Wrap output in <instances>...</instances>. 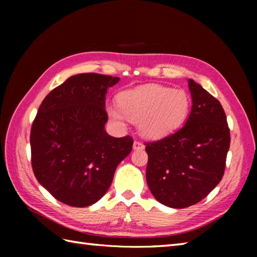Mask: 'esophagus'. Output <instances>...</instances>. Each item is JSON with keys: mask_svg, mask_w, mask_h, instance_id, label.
Listing matches in <instances>:
<instances>
[{"mask_svg": "<svg viewBox=\"0 0 257 257\" xmlns=\"http://www.w3.org/2000/svg\"><path fill=\"white\" fill-rule=\"evenodd\" d=\"M133 148H134V150H143V149H145V145L139 143V141H134Z\"/></svg>", "mask_w": 257, "mask_h": 257, "instance_id": "1", "label": "esophagus"}]
</instances>
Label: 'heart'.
Wrapping results in <instances>:
<instances>
[{
  "label": "heart",
  "mask_w": 257,
  "mask_h": 257,
  "mask_svg": "<svg viewBox=\"0 0 257 257\" xmlns=\"http://www.w3.org/2000/svg\"><path fill=\"white\" fill-rule=\"evenodd\" d=\"M117 106H108L109 117L118 123L127 120L138 124L140 135L158 140L176 133L187 121L191 99L183 89L147 84L124 90L118 96Z\"/></svg>",
  "instance_id": "obj_1"
}]
</instances>
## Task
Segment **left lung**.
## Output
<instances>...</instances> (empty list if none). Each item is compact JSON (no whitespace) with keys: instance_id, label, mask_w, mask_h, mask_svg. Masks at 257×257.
Instances as JSON below:
<instances>
[{"instance_id":"1","label":"left lung","mask_w":257,"mask_h":257,"mask_svg":"<svg viewBox=\"0 0 257 257\" xmlns=\"http://www.w3.org/2000/svg\"><path fill=\"white\" fill-rule=\"evenodd\" d=\"M192 107L183 127L147 144L146 178L161 204L183 209L198 203L223 177L230 129L220 101L193 79H188Z\"/></svg>"}]
</instances>
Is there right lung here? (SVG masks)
I'll return each mask as SVG.
<instances>
[{
    "mask_svg": "<svg viewBox=\"0 0 257 257\" xmlns=\"http://www.w3.org/2000/svg\"><path fill=\"white\" fill-rule=\"evenodd\" d=\"M119 77L74 75L48 94L31 130L32 167L37 181L56 200L85 207L100 200L116 168L133 149L129 136L105 129L106 94Z\"/></svg>",
    "mask_w": 257,
    "mask_h": 257,
    "instance_id": "add662e5",
    "label": "right lung"
}]
</instances>
